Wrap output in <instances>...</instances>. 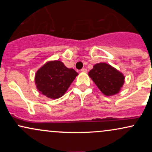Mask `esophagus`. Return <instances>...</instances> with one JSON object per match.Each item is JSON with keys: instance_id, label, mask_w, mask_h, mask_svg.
<instances>
[{"instance_id": "esophagus-1", "label": "esophagus", "mask_w": 152, "mask_h": 152, "mask_svg": "<svg viewBox=\"0 0 152 152\" xmlns=\"http://www.w3.org/2000/svg\"><path fill=\"white\" fill-rule=\"evenodd\" d=\"M82 72H84V73H86L87 72V69H85V68H83V69H82L81 70Z\"/></svg>"}]
</instances>
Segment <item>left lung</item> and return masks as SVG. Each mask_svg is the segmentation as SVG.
Listing matches in <instances>:
<instances>
[{
  "label": "left lung",
  "mask_w": 152,
  "mask_h": 152,
  "mask_svg": "<svg viewBox=\"0 0 152 152\" xmlns=\"http://www.w3.org/2000/svg\"><path fill=\"white\" fill-rule=\"evenodd\" d=\"M88 76L101 91L108 96L118 94L124 83L123 74L106 63L95 64Z\"/></svg>",
  "instance_id": "obj_1"
}]
</instances>
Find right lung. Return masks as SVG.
Listing matches in <instances>:
<instances>
[{
	"instance_id": "1",
	"label": "right lung",
	"mask_w": 152,
	"mask_h": 152,
	"mask_svg": "<svg viewBox=\"0 0 152 152\" xmlns=\"http://www.w3.org/2000/svg\"><path fill=\"white\" fill-rule=\"evenodd\" d=\"M78 73L73 69H68L60 61H52L45 64L36 72L35 83L38 90L49 99L61 97Z\"/></svg>"
}]
</instances>
